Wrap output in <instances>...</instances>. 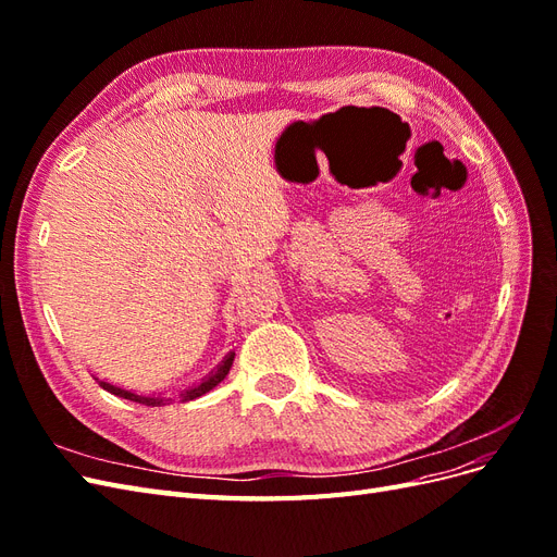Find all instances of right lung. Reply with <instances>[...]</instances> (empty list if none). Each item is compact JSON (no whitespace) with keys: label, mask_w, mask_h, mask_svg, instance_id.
<instances>
[{"label":"right lung","mask_w":557,"mask_h":557,"mask_svg":"<svg viewBox=\"0 0 557 557\" xmlns=\"http://www.w3.org/2000/svg\"><path fill=\"white\" fill-rule=\"evenodd\" d=\"M232 360H234V352H230V356L223 360V364H218V369H215V372H211V376H207V379L201 381L199 385L188 387V391H183V393L178 395V399H181V401H190V399H197V397H201L205 393H209L211 387H215L218 383H221V381L230 374ZM99 385H102L104 391H107V393H111V395L125 397V399H129V401H137V404H146V407H164V404H172V401L176 399V397H162V395H158V397L134 395V393L123 391V387H115V385H111V383H107V381H99Z\"/></svg>","instance_id":"obj_1"}]
</instances>
